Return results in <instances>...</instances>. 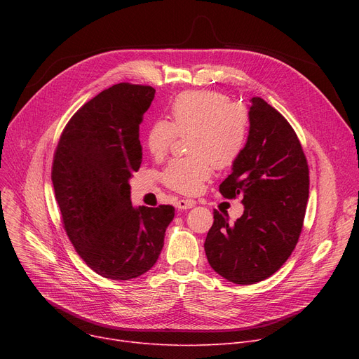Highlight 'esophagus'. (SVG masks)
<instances>
[{
    "label": "esophagus",
    "instance_id": "obj_1",
    "mask_svg": "<svg viewBox=\"0 0 359 359\" xmlns=\"http://www.w3.org/2000/svg\"><path fill=\"white\" fill-rule=\"evenodd\" d=\"M194 205H195V202L191 201V199H179L176 202V206L179 210H189V208H192Z\"/></svg>",
    "mask_w": 359,
    "mask_h": 359
}]
</instances>
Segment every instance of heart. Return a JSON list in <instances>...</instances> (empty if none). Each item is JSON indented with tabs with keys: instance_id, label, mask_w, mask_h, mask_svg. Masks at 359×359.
I'll list each match as a JSON object with an SVG mask.
<instances>
[{
	"instance_id": "b5f03b06",
	"label": "heart",
	"mask_w": 359,
	"mask_h": 359,
	"mask_svg": "<svg viewBox=\"0 0 359 359\" xmlns=\"http://www.w3.org/2000/svg\"><path fill=\"white\" fill-rule=\"evenodd\" d=\"M248 109L231 103L222 93L196 90L182 93L170 107V121H158L145 134L148 153L160 158L176 135L186 137L187 157L170 161L161 173L168 189L192 195L199 192L214 168L231 167L249 138Z\"/></svg>"
}]
</instances>
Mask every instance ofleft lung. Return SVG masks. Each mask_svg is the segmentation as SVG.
<instances>
[{
	"instance_id": "1",
	"label": "left lung",
	"mask_w": 359,
	"mask_h": 359,
	"mask_svg": "<svg viewBox=\"0 0 359 359\" xmlns=\"http://www.w3.org/2000/svg\"><path fill=\"white\" fill-rule=\"evenodd\" d=\"M250 130L231 175L219 184L224 198H241L243 215L229 224L214 211L205 240L211 268L238 285L273 275L294 252L309 201V163L292 126L260 97L250 99Z\"/></svg>"
}]
</instances>
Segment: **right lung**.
<instances>
[{"label":"right lung","instance_id":"1","mask_svg":"<svg viewBox=\"0 0 359 359\" xmlns=\"http://www.w3.org/2000/svg\"><path fill=\"white\" fill-rule=\"evenodd\" d=\"M151 86L121 83L74 113L55 148L52 183L64 229L86 265L128 280L154 266L172 205L130 203L129 177L142 163L140 125L154 99Z\"/></svg>","mask_w":359,"mask_h":359}]
</instances>
